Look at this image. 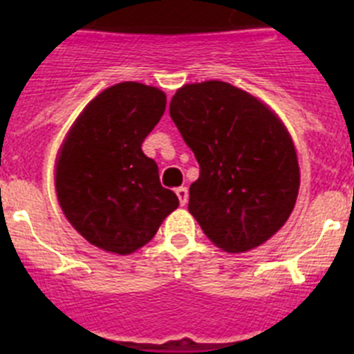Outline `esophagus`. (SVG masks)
Instances as JSON below:
<instances>
[{
    "label": "esophagus",
    "mask_w": 354,
    "mask_h": 354,
    "mask_svg": "<svg viewBox=\"0 0 354 354\" xmlns=\"http://www.w3.org/2000/svg\"><path fill=\"white\" fill-rule=\"evenodd\" d=\"M175 193H177V196H179V204L180 205H186L187 204V189L186 187H177V189H175Z\"/></svg>",
    "instance_id": "34e87169"
}]
</instances>
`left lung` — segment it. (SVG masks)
Masks as SVG:
<instances>
[{
    "label": "left lung",
    "mask_w": 354,
    "mask_h": 354,
    "mask_svg": "<svg viewBox=\"0 0 354 354\" xmlns=\"http://www.w3.org/2000/svg\"><path fill=\"white\" fill-rule=\"evenodd\" d=\"M170 117L200 165L187 209L205 236L241 253L277 234L299 189L296 149L280 118L225 81L184 84Z\"/></svg>",
    "instance_id": "obj_1"
}]
</instances>
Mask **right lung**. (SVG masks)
Wrapping results in <instances>:
<instances>
[{"label": "right lung", "mask_w": 354, "mask_h": 354, "mask_svg": "<svg viewBox=\"0 0 354 354\" xmlns=\"http://www.w3.org/2000/svg\"><path fill=\"white\" fill-rule=\"evenodd\" d=\"M167 95L124 81L88 102L56 161V195L65 218L104 252L127 255L145 246L179 198L159 183L143 140L161 120Z\"/></svg>", "instance_id": "right-lung-1"}]
</instances>
